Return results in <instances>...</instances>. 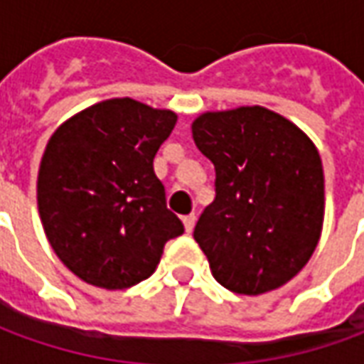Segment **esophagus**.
I'll list each match as a JSON object with an SVG mask.
<instances>
[{"label":"esophagus","mask_w":364,"mask_h":364,"mask_svg":"<svg viewBox=\"0 0 364 364\" xmlns=\"http://www.w3.org/2000/svg\"><path fill=\"white\" fill-rule=\"evenodd\" d=\"M182 222H184V230H186L188 234L194 230V225H196V215L194 214H190V215H184L182 218Z\"/></svg>","instance_id":"1"}]
</instances>
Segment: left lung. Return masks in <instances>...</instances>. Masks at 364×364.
<instances>
[{
  "mask_svg": "<svg viewBox=\"0 0 364 364\" xmlns=\"http://www.w3.org/2000/svg\"><path fill=\"white\" fill-rule=\"evenodd\" d=\"M192 136L215 168V200L194 228L215 282L240 295L285 285L311 259L323 230L317 146L259 105L202 112Z\"/></svg>",
  "mask_w": 364,
  "mask_h": 364,
  "instance_id": "left-lung-1",
  "label": "left lung"
}]
</instances>
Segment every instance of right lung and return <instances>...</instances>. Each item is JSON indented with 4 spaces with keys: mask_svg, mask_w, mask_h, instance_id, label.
I'll return each mask as SVG.
<instances>
[{
    "mask_svg": "<svg viewBox=\"0 0 364 364\" xmlns=\"http://www.w3.org/2000/svg\"><path fill=\"white\" fill-rule=\"evenodd\" d=\"M178 114L109 99L51 134L37 174V208L63 265L85 283L127 289L156 269L184 225L166 208L154 156Z\"/></svg>",
    "mask_w": 364,
    "mask_h": 364,
    "instance_id": "obj_1",
    "label": "right lung"
}]
</instances>
